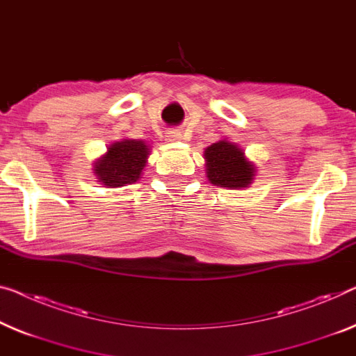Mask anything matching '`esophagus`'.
Returning a JSON list of instances; mask_svg holds the SVG:
<instances>
[{
    "label": "esophagus",
    "mask_w": 356,
    "mask_h": 356,
    "mask_svg": "<svg viewBox=\"0 0 356 356\" xmlns=\"http://www.w3.org/2000/svg\"><path fill=\"white\" fill-rule=\"evenodd\" d=\"M166 137H168V140H179L180 139V137H182V136H180V132L177 131V129H172V131H168L166 132Z\"/></svg>",
    "instance_id": "34e87169"
}]
</instances>
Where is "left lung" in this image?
<instances>
[{
    "label": "left lung",
    "instance_id": "obj_1",
    "mask_svg": "<svg viewBox=\"0 0 356 356\" xmlns=\"http://www.w3.org/2000/svg\"><path fill=\"white\" fill-rule=\"evenodd\" d=\"M206 174L211 184L240 188L251 184L256 169L243 156V150L230 142L220 140L204 150Z\"/></svg>",
    "mask_w": 356,
    "mask_h": 356
}]
</instances>
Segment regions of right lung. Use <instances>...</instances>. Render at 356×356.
Instances as JSON below:
<instances>
[{
    "mask_svg": "<svg viewBox=\"0 0 356 356\" xmlns=\"http://www.w3.org/2000/svg\"><path fill=\"white\" fill-rule=\"evenodd\" d=\"M147 156L148 148L142 140L115 142L108 148L107 155L95 163L94 171L99 182L108 187H121L140 177Z\"/></svg>",
    "mask_w": 356,
    "mask_h": 356,
    "instance_id": "right-lung-1",
    "label": "right lung"
}]
</instances>
